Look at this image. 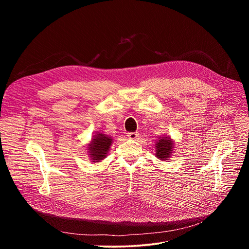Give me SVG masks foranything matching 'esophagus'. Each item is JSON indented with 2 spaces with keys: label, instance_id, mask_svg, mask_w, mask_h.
<instances>
[{
  "label": "esophagus",
  "instance_id": "1",
  "mask_svg": "<svg viewBox=\"0 0 249 249\" xmlns=\"http://www.w3.org/2000/svg\"><path fill=\"white\" fill-rule=\"evenodd\" d=\"M139 137V134L137 132H130L128 133V138L131 140H136Z\"/></svg>",
  "mask_w": 249,
  "mask_h": 249
}]
</instances>
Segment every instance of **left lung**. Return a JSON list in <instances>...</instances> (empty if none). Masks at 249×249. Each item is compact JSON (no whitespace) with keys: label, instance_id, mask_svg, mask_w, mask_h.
Here are the masks:
<instances>
[{"label":"left lung","instance_id":"8db88e82","mask_svg":"<svg viewBox=\"0 0 249 249\" xmlns=\"http://www.w3.org/2000/svg\"><path fill=\"white\" fill-rule=\"evenodd\" d=\"M157 157L160 160L168 159L172 150L171 141L167 139H160L157 143Z\"/></svg>","mask_w":249,"mask_h":249}]
</instances>
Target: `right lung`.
I'll return each instance as SVG.
<instances>
[{
	"instance_id": "add662e5",
	"label": "right lung",
	"mask_w": 249,
	"mask_h": 249,
	"mask_svg": "<svg viewBox=\"0 0 249 249\" xmlns=\"http://www.w3.org/2000/svg\"><path fill=\"white\" fill-rule=\"evenodd\" d=\"M112 143V139L104 134H97L94 139H92V143L89 145V153L92 156V160H100L105 158L106 153L109 150V147Z\"/></svg>"
}]
</instances>
